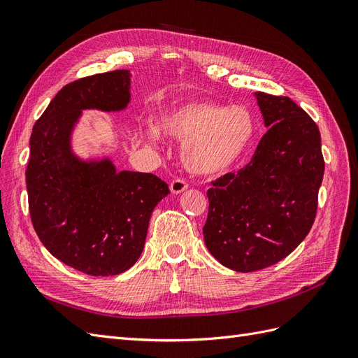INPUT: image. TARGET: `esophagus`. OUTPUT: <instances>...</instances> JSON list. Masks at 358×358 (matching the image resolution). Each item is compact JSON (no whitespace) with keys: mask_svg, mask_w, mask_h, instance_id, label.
Returning a JSON list of instances; mask_svg holds the SVG:
<instances>
[{"mask_svg":"<svg viewBox=\"0 0 358 358\" xmlns=\"http://www.w3.org/2000/svg\"><path fill=\"white\" fill-rule=\"evenodd\" d=\"M187 188H188V183H187V180H183V179H175L170 183L171 194H180V192L185 191Z\"/></svg>","mask_w":358,"mask_h":358,"instance_id":"34e87169","label":"esophagus"}]
</instances>
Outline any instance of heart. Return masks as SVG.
<instances>
[{
    "mask_svg": "<svg viewBox=\"0 0 358 358\" xmlns=\"http://www.w3.org/2000/svg\"><path fill=\"white\" fill-rule=\"evenodd\" d=\"M161 134L183 140L180 159L197 176L220 175L242 159L257 134L252 112L245 106H227L212 100H192L170 107L149 127L152 142Z\"/></svg>",
    "mask_w": 358,
    "mask_h": 358,
    "instance_id": "b5f03b06",
    "label": "heart"
}]
</instances>
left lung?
Wrapping results in <instances>:
<instances>
[{
  "mask_svg": "<svg viewBox=\"0 0 358 358\" xmlns=\"http://www.w3.org/2000/svg\"><path fill=\"white\" fill-rule=\"evenodd\" d=\"M267 133L252 159L208 191L204 243L236 272H255L289 255L315 221L324 176L321 136L288 96L255 92Z\"/></svg>",
  "mask_w": 358,
  "mask_h": 358,
  "instance_id": "obj_1",
  "label": "left lung"
}]
</instances>
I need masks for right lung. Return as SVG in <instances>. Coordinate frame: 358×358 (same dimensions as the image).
Listing matches in <instances>:
<instances>
[{
  "label": "right lung",
  "instance_id": "right-lung-1",
  "mask_svg": "<svg viewBox=\"0 0 358 358\" xmlns=\"http://www.w3.org/2000/svg\"><path fill=\"white\" fill-rule=\"evenodd\" d=\"M129 86L128 70L66 85L29 138L25 176L34 230L53 257L92 276H115L137 262L150 215L170 192L152 173L117 171L110 158L82 159L73 152L82 110L127 109Z\"/></svg>",
  "mask_w": 358,
  "mask_h": 358
}]
</instances>
